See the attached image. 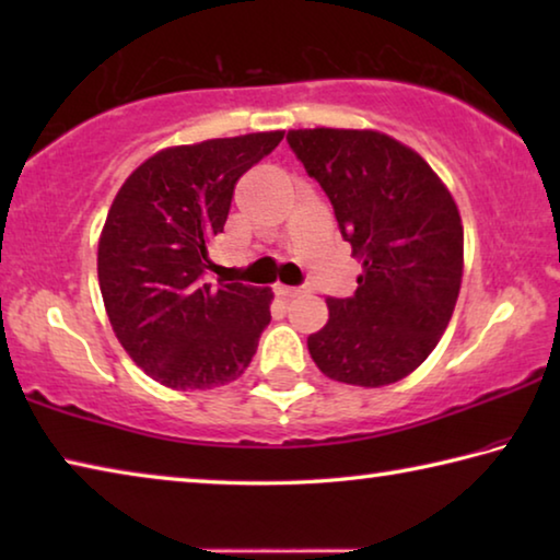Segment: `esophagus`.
Segmentation results:
<instances>
[{
    "label": "esophagus",
    "instance_id": "obj_1",
    "mask_svg": "<svg viewBox=\"0 0 560 560\" xmlns=\"http://www.w3.org/2000/svg\"><path fill=\"white\" fill-rule=\"evenodd\" d=\"M273 291H277V296L283 299V301H291L296 299L303 293V289H296V287H283V283H279V287H273Z\"/></svg>",
    "mask_w": 560,
    "mask_h": 560
}]
</instances>
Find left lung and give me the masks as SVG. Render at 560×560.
Returning <instances> with one entry per match:
<instances>
[{
	"label": "left lung",
	"instance_id": "1",
	"mask_svg": "<svg viewBox=\"0 0 560 560\" xmlns=\"http://www.w3.org/2000/svg\"><path fill=\"white\" fill-rule=\"evenodd\" d=\"M287 140L363 261L353 296L326 299L328 324L308 336V353L330 381H402L440 343L459 296L457 202L428 160L381 130L299 128Z\"/></svg>",
	"mask_w": 560,
	"mask_h": 560
}]
</instances>
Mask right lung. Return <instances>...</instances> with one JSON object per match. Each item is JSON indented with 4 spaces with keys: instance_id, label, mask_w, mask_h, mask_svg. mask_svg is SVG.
I'll use <instances>...</instances> for the list:
<instances>
[{
    "instance_id": "add662e5",
    "label": "right lung",
    "mask_w": 560,
    "mask_h": 560,
    "mask_svg": "<svg viewBox=\"0 0 560 560\" xmlns=\"http://www.w3.org/2000/svg\"><path fill=\"white\" fill-rule=\"evenodd\" d=\"M283 130L165 148L132 170L98 240V283L132 363L173 390L240 377L271 320V289L202 281L234 185Z\"/></svg>"
}]
</instances>
